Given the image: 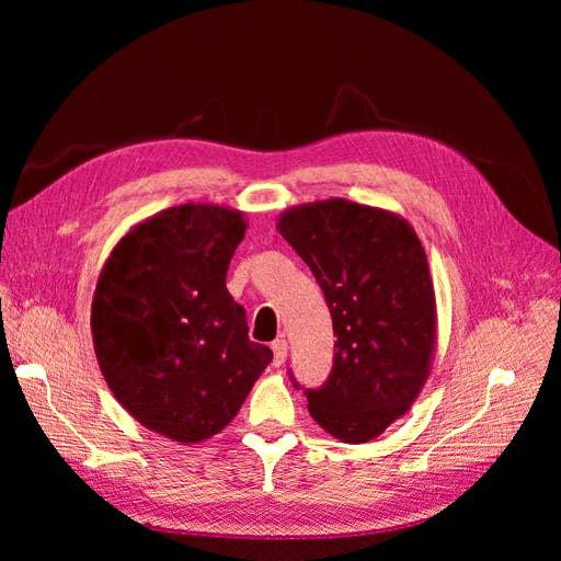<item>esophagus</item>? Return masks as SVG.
<instances>
[{
	"mask_svg": "<svg viewBox=\"0 0 561 561\" xmlns=\"http://www.w3.org/2000/svg\"><path fill=\"white\" fill-rule=\"evenodd\" d=\"M271 351H274V365L280 367L287 360V342H285V339H276V342L271 344Z\"/></svg>",
	"mask_w": 561,
	"mask_h": 561,
	"instance_id": "esophagus-1",
	"label": "esophagus"
}]
</instances>
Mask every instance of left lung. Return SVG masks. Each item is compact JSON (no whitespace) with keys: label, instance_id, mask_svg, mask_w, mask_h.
Masks as SVG:
<instances>
[{"label":"left lung","instance_id":"obj_1","mask_svg":"<svg viewBox=\"0 0 561 561\" xmlns=\"http://www.w3.org/2000/svg\"><path fill=\"white\" fill-rule=\"evenodd\" d=\"M276 227L313 271L336 334L325 386L307 390L309 412L342 443H369L412 410L431 375L426 250L404 217L346 198L287 208Z\"/></svg>","mask_w":561,"mask_h":561}]
</instances>
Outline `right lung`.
Segmentation results:
<instances>
[{
    "label": "right lung",
    "instance_id": "1",
    "mask_svg": "<svg viewBox=\"0 0 561 561\" xmlns=\"http://www.w3.org/2000/svg\"><path fill=\"white\" fill-rule=\"evenodd\" d=\"M245 229L241 210L182 203L135 225L98 276L100 371L135 421L180 445L229 426L274 358L250 342L245 311L227 290Z\"/></svg>",
    "mask_w": 561,
    "mask_h": 561
}]
</instances>
